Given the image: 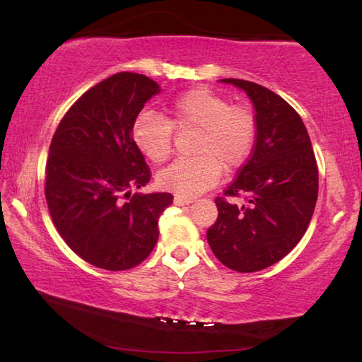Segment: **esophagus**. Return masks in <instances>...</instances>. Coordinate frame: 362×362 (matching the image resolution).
Segmentation results:
<instances>
[{
  "mask_svg": "<svg viewBox=\"0 0 362 362\" xmlns=\"http://www.w3.org/2000/svg\"><path fill=\"white\" fill-rule=\"evenodd\" d=\"M193 201L189 198H183V196H174V204L175 206H189Z\"/></svg>",
  "mask_w": 362,
  "mask_h": 362,
  "instance_id": "esophagus-1",
  "label": "esophagus"
}]
</instances>
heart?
Instances as JSON below:
<instances>
[{"label":"heart","instance_id":"1","mask_svg":"<svg viewBox=\"0 0 362 362\" xmlns=\"http://www.w3.org/2000/svg\"><path fill=\"white\" fill-rule=\"evenodd\" d=\"M168 119L153 112L136 116L131 127L134 145L151 163H163L173 148V127L198 129L196 158L177 159L158 174V185L183 198L206 192L225 169H238L252 153L257 121L246 105L230 102L207 88H193L166 107Z\"/></svg>","mask_w":362,"mask_h":362}]
</instances>
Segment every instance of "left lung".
<instances>
[{"label": "left lung", "instance_id": "1", "mask_svg": "<svg viewBox=\"0 0 362 362\" xmlns=\"http://www.w3.org/2000/svg\"><path fill=\"white\" fill-rule=\"evenodd\" d=\"M247 94L255 110V146L226 196L246 193L243 206L216 199L217 222L207 243L235 272L252 273L286 257L302 240L317 199V166L302 118L260 84L225 78Z\"/></svg>", "mask_w": 362, "mask_h": 362}]
</instances>
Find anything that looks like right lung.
<instances>
[{
    "mask_svg": "<svg viewBox=\"0 0 362 362\" xmlns=\"http://www.w3.org/2000/svg\"><path fill=\"white\" fill-rule=\"evenodd\" d=\"M159 93L148 76L116 73L73 103L49 146L45 192L52 222L73 252L97 268L122 272L142 263L156 246L159 216L173 204L170 193L131 196L151 175L131 127Z\"/></svg>",
    "mask_w": 362,
    "mask_h": 362,
    "instance_id": "add662e5",
    "label": "right lung"
}]
</instances>
